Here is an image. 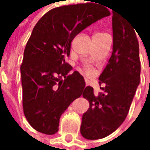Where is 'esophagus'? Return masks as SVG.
Here are the masks:
<instances>
[{
    "mask_svg": "<svg viewBox=\"0 0 150 150\" xmlns=\"http://www.w3.org/2000/svg\"><path fill=\"white\" fill-rule=\"evenodd\" d=\"M85 83H86V85H88V84H89V82H88L87 79H85Z\"/></svg>",
    "mask_w": 150,
    "mask_h": 150,
    "instance_id": "34e87169",
    "label": "esophagus"
}]
</instances>
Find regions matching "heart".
<instances>
[{"mask_svg": "<svg viewBox=\"0 0 150 150\" xmlns=\"http://www.w3.org/2000/svg\"><path fill=\"white\" fill-rule=\"evenodd\" d=\"M86 70H87V72H88V73H91V69H90V68H87Z\"/></svg>", "mask_w": 150, "mask_h": 150, "instance_id": "obj_1", "label": "heart"}]
</instances>
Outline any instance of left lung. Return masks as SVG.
<instances>
[{
	"label": "left lung",
	"mask_w": 150,
	"mask_h": 150,
	"mask_svg": "<svg viewBox=\"0 0 150 150\" xmlns=\"http://www.w3.org/2000/svg\"><path fill=\"white\" fill-rule=\"evenodd\" d=\"M135 30L123 14L112 10V53L99 77V84L104 85L101 87L103 93L95 95L91 86H86L83 93L90 103L83 114L80 128L86 139L107 137L122 124L128 115L140 79Z\"/></svg>",
	"instance_id": "1"
}]
</instances>
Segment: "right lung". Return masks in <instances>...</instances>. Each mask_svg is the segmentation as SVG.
<instances>
[{"mask_svg":"<svg viewBox=\"0 0 150 150\" xmlns=\"http://www.w3.org/2000/svg\"><path fill=\"white\" fill-rule=\"evenodd\" d=\"M94 3L67 5L47 12L34 27L21 66L23 112L33 129L47 135L58 131L63 112L85 87L83 77L66 63L76 35L104 17Z\"/></svg>","mask_w":150,"mask_h":150,"instance_id":"1","label":"right lung"}]
</instances>
